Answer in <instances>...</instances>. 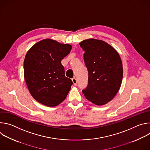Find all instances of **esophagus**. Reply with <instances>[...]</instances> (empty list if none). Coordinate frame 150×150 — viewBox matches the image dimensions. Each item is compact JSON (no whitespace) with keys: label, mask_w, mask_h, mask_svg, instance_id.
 I'll use <instances>...</instances> for the list:
<instances>
[{"label":"esophagus","mask_w":150,"mask_h":150,"mask_svg":"<svg viewBox=\"0 0 150 150\" xmlns=\"http://www.w3.org/2000/svg\"><path fill=\"white\" fill-rule=\"evenodd\" d=\"M72 82H73L74 85H75V86H76V83H77V81H76V78H73L72 79Z\"/></svg>","instance_id":"34e87169"}]
</instances>
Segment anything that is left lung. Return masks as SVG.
Listing matches in <instances>:
<instances>
[{"instance_id": "8db88e82", "label": "left lung", "mask_w": 150, "mask_h": 150, "mask_svg": "<svg viewBox=\"0 0 150 150\" xmlns=\"http://www.w3.org/2000/svg\"><path fill=\"white\" fill-rule=\"evenodd\" d=\"M88 83L82 93L93 103L102 105L111 101L120 89L123 67L117 52L105 41L90 38L81 41Z\"/></svg>"}]
</instances>
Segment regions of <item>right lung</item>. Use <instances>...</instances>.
Returning a JSON list of instances; mask_svg holds the SVG:
<instances>
[{
    "instance_id": "add662e5",
    "label": "right lung",
    "mask_w": 150,
    "mask_h": 150,
    "mask_svg": "<svg viewBox=\"0 0 150 150\" xmlns=\"http://www.w3.org/2000/svg\"><path fill=\"white\" fill-rule=\"evenodd\" d=\"M72 46L51 39L42 40L28 51L24 62V78L33 97L49 107L65 100L73 83L65 76L61 60Z\"/></svg>"
}]
</instances>
